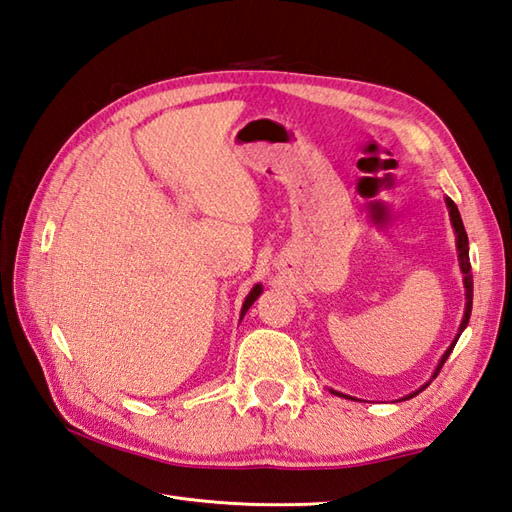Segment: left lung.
Returning <instances> with one entry per match:
<instances>
[{"label": "left lung", "mask_w": 512, "mask_h": 512, "mask_svg": "<svg viewBox=\"0 0 512 512\" xmlns=\"http://www.w3.org/2000/svg\"><path fill=\"white\" fill-rule=\"evenodd\" d=\"M445 203H448V207H450L452 225H454V231H456L458 261H461V270H463V274H465L463 283H465L467 305H465V316H463V322H461V326H458V335H456V339L452 342V346H450L448 350H445V355L441 357V361H439V365H437V372H435V376H432V378H437V374H439V372H441V368H443V363L448 361L450 352L454 350V346H456V342H458V337H461V333L465 331V326H467L469 316H471V300H474V277H471V264H469V242H467V231H465V227H463V220H461V214H458V207H456V203H454L452 199H445ZM428 385H430V383H426L422 389H417L415 393H411V396H406L404 400H409V398L417 396V393H419V391H424ZM331 391H333V389H331ZM333 393H335V396H342V393H339V391H333ZM344 398H346V396H344Z\"/></svg>", "instance_id": "obj_1"}]
</instances>
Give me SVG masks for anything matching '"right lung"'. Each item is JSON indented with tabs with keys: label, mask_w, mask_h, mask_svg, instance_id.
Wrapping results in <instances>:
<instances>
[{
	"label": "right lung",
	"mask_w": 512,
	"mask_h": 512,
	"mask_svg": "<svg viewBox=\"0 0 512 512\" xmlns=\"http://www.w3.org/2000/svg\"><path fill=\"white\" fill-rule=\"evenodd\" d=\"M261 294V285H255L253 287V290H251V294H248L246 296V300H244V307H242V316H244V313L248 311V307H251L253 303H255V300H257V296Z\"/></svg>",
	"instance_id": "right-lung-1"
}]
</instances>
